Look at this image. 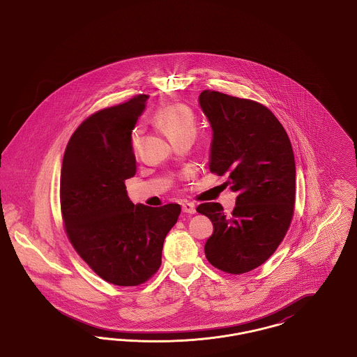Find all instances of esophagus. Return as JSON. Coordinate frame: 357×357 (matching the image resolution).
Returning <instances> with one entry per match:
<instances>
[{"mask_svg":"<svg viewBox=\"0 0 357 357\" xmlns=\"http://www.w3.org/2000/svg\"><path fill=\"white\" fill-rule=\"evenodd\" d=\"M182 210H183V213H187V214H195L197 213L195 204H190V202H183L182 204Z\"/></svg>","mask_w":357,"mask_h":357,"instance_id":"34e87169","label":"esophagus"}]
</instances>
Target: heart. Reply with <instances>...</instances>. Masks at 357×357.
<instances>
[{"instance_id": "1", "label": "heart", "mask_w": 357, "mask_h": 357, "mask_svg": "<svg viewBox=\"0 0 357 357\" xmlns=\"http://www.w3.org/2000/svg\"><path fill=\"white\" fill-rule=\"evenodd\" d=\"M156 123L165 130L171 142L186 135L197 134V121L194 114L185 104H170L158 111ZM142 140V128L137 127L131 134V147L134 153L139 151Z\"/></svg>"}]
</instances>
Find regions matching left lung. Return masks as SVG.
Instances as JSON below:
<instances>
[{
  "label": "left lung",
  "mask_w": 357,
  "mask_h": 357,
  "mask_svg": "<svg viewBox=\"0 0 357 357\" xmlns=\"http://www.w3.org/2000/svg\"><path fill=\"white\" fill-rule=\"evenodd\" d=\"M199 105L213 130L210 171L227 174L225 185L237 192L229 217L215 202L197 207L214 226L204 255L223 272H250L275 252L291 222L296 198L291 144L282 124L259 102L206 89Z\"/></svg>",
  "instance_id": "1"
}]
</instances>
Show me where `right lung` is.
Here are the masks:
<instances>
[{
  "label": "right lung",
  "mask_w": 357,
  "mask_h": 357,
  "mask_svg": "<svg viewBox=\"0 0 357 357\" xmlns=\"http://www.w3.org/2000/svg\"><path fill=\"white\" fill-rule=\"evenodd\" d=\"M147 95L104 108L85 119L69 139L60 202L75 250L107 282L136 287L158 272L163 242L181 206L134 204L124 181L136 172L131 134Z\"/></svg>",
  "instance_id": "1"
}]
</instances>
